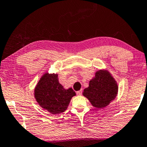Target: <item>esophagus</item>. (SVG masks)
Segmentation results:
<instances>
[{
	"label": "esophagus",
	"instance_id": "obj_1",
	"mask_svg": "<svg viewBox=\"0 0 147 147\" xmlns=\"http://www.w3.org/2000/svg\"><path fill=\"white\" fill-rule=\"evenodd\" d=\"M82 93H83L82 90H80V91H77V94L78 95H82Z\"/></svg>",
	"mask_w": 147,
	"mask_h": 147
}]
</instances>
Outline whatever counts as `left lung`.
<instances>
[{"instance_id":"obj_1","label":"left lung","mask_w":147,"mask_h":147,"mask_svg":"<svg viewBox=\"0 0 147 147\" xmlns=\"http://www.w3.org/2000/svg\"><path fill=\"white\" fill-rule=\"evenodd\" d=\"M118 91V84L110 72L106 70H99L95 72V77L89 81V87L84 89L83 95L93 106L101 109L116 98Z\"/></svg>"}]
</instances>
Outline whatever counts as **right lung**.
I'll list each match as a JSON object with an SVG mask.
<instances>
[{
  "label": "right lung",
  "mask_w": 147,
  "mask_h": 147,
  "mask_svg": "<svg viewBox=\"0 0 147 147\" xmlns=\"http://www.w3.org/2000/svg\"><path fill=\"white\" fill-rule=\"evenodd\" d=\"M76 95L72 88L66 89L58 81V74L45 73L34 90L36 101L52 114H59L67 109L72 97Z\"/></svg>",
  "instance_id": "obj_1"
}]
</instances>
